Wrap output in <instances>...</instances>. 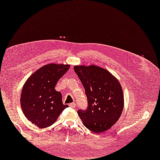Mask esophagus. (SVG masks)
Masks as SVG:
<instances>
[{
    "instance_id": "obj_1",
    "label": "esophagus",
    "mask_w": 160,
    "mask_h": 160,
    "mask_svg": "<svg viewBox=\"0 0 160 160\" xmlns=\"http://www.w3.org/2000/svg\"><path fill=\"white\" fill-rule=\"evenodd\" d=\"M69 106H70V108H75V106H76V104H75V103L73 102V103H70Z\"/></svg>"
}]
</instances>
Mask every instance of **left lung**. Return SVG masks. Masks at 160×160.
Masks as SVG:
<instances>
[{"label": "left lung", "mask_w": 160, "mask_h": 160, "mask_svg": "<svg viewBox=\"0 0 160 160\" xmlns=\"http://www.w3.org/2000/svg\"><path fill=\"white\" fill-rule=\"evenodd\" d=\"M74 71L87 97V109L78 111L83 124L97 133L108 130L118 121L124 108L119 81L108 70L94 65L75 66Z\"/></svg>", "instance_id": "left-lung-1"}]
</instances>
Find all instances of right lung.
Segmentation results:
<instances>
[{
  "instance_id": "add662e5",
  "label": "right lung",
  "mask_w": 160,
  "mask_h": 160,
  "mask_svg": "<svg viewBox=\"0 0 160 160\" xmlns=\"http://www.w3.org/2000/svg\"><path fill=\"white\" fill-rule=\"evenodd\" d=\"M69 68L68 64H47L33 73L24 84L21 107L27 118L38 128L51 126L68 108L62 103V94L55 87Z\"/></svg>"
}]
</instances>
